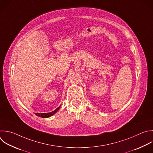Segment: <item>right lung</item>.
Instances as JSON below:
<instances>
[{
	"label": "right lung",
	"instance_id": "right-lung-1",
	"mask_svg": "<svg viewBox=\"0 0 153 153\" xmlns=\"http://www.w3.org/2000/svg\"><path fill=\"white\" fill-rule=\"evenodd\" d=\"M60 108V106L59 108H58L56 109H55V111H52V112H49V113H42V114H40V113H35L36 115L38 116V117H40L41 118H48L51 116L53 115L56 112H58V111L59 109Z\"/></svg>",
	"mask_w": 153,
	"mask_h": 153
}]
</instances>
